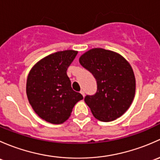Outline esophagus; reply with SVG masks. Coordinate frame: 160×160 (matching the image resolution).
Masks as SVG:
<instances>
[{
	"label": "esophagus",
	"mask_w": 160,
	"mask_h": 160,
	"mask_svg": "<svg viewBox=\"0 0 160 160\" xmlns=\"http://www.w3.org/2000/svg\"><path fill=\"white\" fill-rule=\"evenodd\" d=\"M80 93L82 94V95H83V97H85V92H84L83 90H81V91H80Z\"/></svg>",
	"instance_id": "1"
}]
</instances>
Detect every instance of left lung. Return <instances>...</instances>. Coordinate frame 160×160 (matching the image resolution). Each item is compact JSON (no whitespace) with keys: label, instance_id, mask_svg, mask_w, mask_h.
Segmentation results:
<instances>
[{"label":"left lung","instance_id":"left-lung-1","mask_svg":"<svg viewBox=\"0 0 160 160\" xmlns=\"http://www.w3.org/2000/svg\"><path fill=\"white\" fill-rule=\"evenodd\" d=\"M79 62L97 81L96 93L85 98L94 117L111 122L122 116L136 93V78L129 62L117 52L92 48L81 56Z\"/></svg>","mask_w":160,"mask_h":160}]
</instances>
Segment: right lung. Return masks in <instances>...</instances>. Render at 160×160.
<instances>
[{
    "label": "right lung",
    "instance_id": "obj_1",
    "mask_svg": "<svg viewBox=\"0 0 160 160\" xmlns=\"http://www.w3.org/2000/svg\"><path fill=\"white\" fill-rule=\"evenodd\" d=\"M77 51L65 50L46 56L29 72L26 93L29 103L41 118L62 124L70 117L72 108L83 96L74 91L67 75Z\"/></svg>",
    "mask_w": 160,
    "mask_h": 160
}]
</instances>
